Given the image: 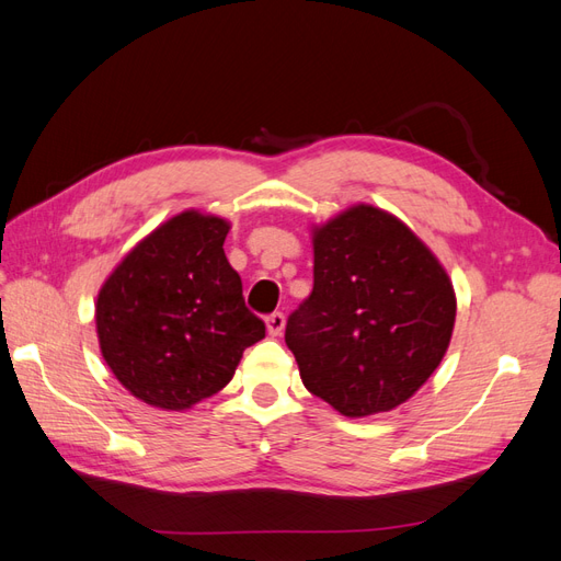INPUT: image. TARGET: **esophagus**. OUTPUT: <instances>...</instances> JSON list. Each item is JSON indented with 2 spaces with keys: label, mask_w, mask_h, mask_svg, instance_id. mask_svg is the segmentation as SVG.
<instances>
[{
  "label": "esophagus",
  "mask_w": 561,
  "mask_h": 561,
  "mask_svg": "<svg viewBox=\"0 0 561 561\" xmlns=\"http://www.w3.org/2000/svg\"><path fill=\"white\" fill-rule=\"evenodd\" d=\"M283 328H285V316L280 311H274L271 316H266V330L271 336L283 334Z\"/></svg>",
  "instance_id": "obj_1"
}]
</instances>
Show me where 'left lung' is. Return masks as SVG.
Segmentation results:
<instances>
[{"instance_id":"obj_1","label":"left lung","mask_w":561,"mask_h":561,"mask_svg":"<svg viewBox=\"0 0 561 561\" xmlns=\"http://www.w3.org/2000/svg\"><path fill=\"white\" fill-rule=\"evenodd\" d=\"M456 320L451 280L398 217L353 206L313 229V293L285 344L304 386L344 416L396 410L443 363Z\"/></svg>"}]
</instances>
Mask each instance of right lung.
Masks as SVG:
<instances>
[{
    "instance_id": "add662e5",
    "label": "right lung",
    "mask_w": 561,
    "mask_h": 561,
    "mask_svg": "<svg viewBox=\"0 0 561 561\" xmlns=\"http://www.w3.org/2000/svg\"><path fill=\"white\" fill-rule=\"evenodd\" d=\"M229 222L184 210L118 262L95 301L103 358L130 396L168 412L222 390L264 339L225 254Z\"/></svg>"
}]
</instances>
